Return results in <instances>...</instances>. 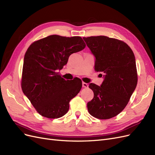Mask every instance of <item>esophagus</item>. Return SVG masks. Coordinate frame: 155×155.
Wrapping results in <instances>:
<instances>
[{"label":"esophagus","instance_id":"obj_1","mask_svg":"<svg viewBox=\"0 0 155 155\" xmlns=\"http://www.w3.org/2000/svg\"><path fill=\"white\" fill-rule=\"evenodd\" d=\"M82 87H85V88H87V87H88V84H87V83L82 82Z\"/></svg>","mask_w":155,"mask_h":155}]
</instances>
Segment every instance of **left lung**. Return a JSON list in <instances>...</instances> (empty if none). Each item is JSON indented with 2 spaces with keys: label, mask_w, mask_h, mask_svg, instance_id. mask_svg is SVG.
Masks as SVG:
<instances>
[{
  "label": "left lung",
  "mask_w": 155,
  "mask_h": 155,
  "mask_svg": "<svg viewBox=\"0 0 155 155\" xmlns=\"http://www.w3.org/2000/svg\"><path fill=\"white\" fill-rule=\"evenodd\" d=\"M95 57V69L103 74L101 86L90 83L94 93L87 104L90 115L100 119L115 117L125 108L138 82L136 60L127 43L104 36L83 38Z\"/></svg>",
  "instance_id": "8db88e82"
}]
</instances>
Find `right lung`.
<instances>
[{"mask_svg": "<svg viewBox=\"0 0 155 155\" xmlns=\"http://www.w3.org/2000/svg\"><path fill=\"white\" fill-rule=\"evenodd\" d=\"M85 47L81 37L51 35L28 47L24 58L22 90L42 116L59 118L68 112L70 101L81 91L82 81H65L58 71L71 54Z\"/></svg>", "mask_w": 155, "mask_h": 155, "instance_id": "obj_1", "label": "right lung"}]
</instances>
